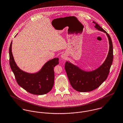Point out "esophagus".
Masks as SVG:
<instances>
[{
    "mask_svg": "<svg viewBox=\"0 0 123 123\" xmlns=\"http://www.w3.org/2000/svg\"><path fill=\"white\" fill-rule=\"evenodd\" d=\"M61 58L63 60H66L67 59V55L65 54H63L61 55Z\"/></svg>",
    "mask_w": 123,
    "mask_h": 123,
    "instance_id": "obj_1",
    "label": "esophagus"
}]
</instances>
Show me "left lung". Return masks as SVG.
<instances>
[{"label": "left lung", "instance_id": "1", "mask_svg": "<svg viewBox=\"0 0 123 123\" xmlns=\"http://www.w3.org/2000/svg\"><path fill=\"white\" fill-rule=\"evenodd\" d=\"M94 27L106 34L109 41V52L104 63L96 69L85 71L78 66L66 62L65 69L72 87L80 92H87L99 87L107 79L113 60V48L110 36L97 23L93 21Z\"/></svg>", "mask_w": 123, "mask_h": 123}]
</instances>
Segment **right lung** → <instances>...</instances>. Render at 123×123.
<instances>
[{"label": "right lung", "instance_id": "add662e5", "mask_svg": "<svg viewBox=\"0 0 123 123\" xmlns=\"http://www.w3.org/2000/svg\"><path fill=\"white\" fill-rule=\"evenodd\" d=\"M12 41L9 50V63L18 84L33 94L43 95L49 92L54 86V68L59 64V59L55 58L48 61L37 73H27L20 69L15 62L12 52Z\"/></svg>", "mask_w": 123, "mask_h": 123}]
</instances>
